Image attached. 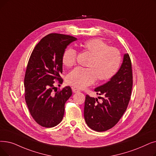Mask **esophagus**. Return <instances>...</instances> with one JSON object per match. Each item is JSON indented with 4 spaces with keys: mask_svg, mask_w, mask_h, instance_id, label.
I'll use <instances>...</instances> for the list:
<instances>
[{
    "mask_svg": "<svg viewBox=\"0 0 156 156\" xmlns=\"http://www.w3.org/2000/svg\"><path fill=\"white\" fill-rule=\"evenodd\" d=\"M72 90H73V93H77V92H80V90L78 89H76L75 87H72Z\"/></svg>",
    "mask_w": 156,
    "mask_h": 156,
    "instance_id": "34e87169",
    "label": "esophagus"
}]
</instances>
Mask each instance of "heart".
Here are the masks:
<instances>
[{
	"instance_id": "1",
	"label": "heart",
	"mask_w": 156,
	"mask_h": 156,
	"mask_svg": "<svg viewBox=\"0 0 156 156\" xmlns=\"http://www.w3.org/2000/svg\"><path fill=\"white\" fill-rule=\"evenodd\" d=\"M81 46L91 55L86 68L76 67L67 74L66 81L68 84L83 89L92 85L96 80L104 82L112 78L118 71L121 64V55L115 48L110 47L104 41L96 38L85 41ZM76 51L67 48L63 53L62 64L66 67H72L76 63Z\"/></svg>"
}]
</instances>
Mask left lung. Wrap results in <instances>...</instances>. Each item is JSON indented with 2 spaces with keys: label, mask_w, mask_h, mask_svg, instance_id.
<instances>
[{
  "label": "left lung",
  "mask_w": 156,
  "mask_h": 156,
  "mask_svg": "<svg viewBox=\"0 0 156 156\" xmlns=\"http://www.w3.org/2000/svg\"><path fill=\"white\" fill-rule=\"evenodd\" d=\"M133 87L131 61L128 53L118 72L109 82L94 89L97 94L103 95L102 102L86 95L84 118L92 129L102 132L115 125L126 112L131 98ZM101 98V97L98 98Z\"/></svg>",
  "instance_id": "left-lung-1"
}]
</instances>
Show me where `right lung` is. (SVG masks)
<instances>
[{
  "instance_id": "add662e5",
  "label": "right lung",
  "mask_w": 156,
  "mask_h": 156,
  "mask_svg": "<svg viewBox=\"0 0 156 156\" xmlns=\"http://www.w3.org/2000/svg\"><path fill=\"white\" fill-rule=\"evenodd\" d=\"M76 37L50 34L41 39L32 51L24 78L25 99L32 118L45 127H53L63 119L65 103L71 96L69 86L53 92L55 81L63 82L62 57Z\"/></svg>"
}]
</instances>
